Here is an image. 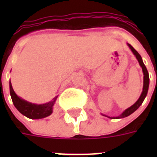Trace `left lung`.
<instances>
[{"instance_id":"left-lung-1","label":"left lung","mask_w":157,"mask_h":157,"mask_svg":"<svg viewBox=\"0 0 157 157\" xmlns=\"http://www.w3.org/2000/svg\"><path fill=\"white\" fill-rule=\"evenodd\" d=\"M129 45V49L132 50V52L133 54L135 55L136 57V59H138V61L139 63V65L141 66L142 69H143V72H144V87H143V92H142L141 95L139 97V98L138 99L136 103H134V105H132L131 107H129V108H127L126 110H124V112H122L121 114L120 115L119 117H107L106 115H103V116H105V117H108V118H111V119H120V118H124V117H126L129 115H131L133 112H134L136 111L139 107H140V105L143 103L144 102V98H146L147 96V91H148V87H149V75H148V71L147 70V67L146 66L144 65V62H143V59H142V57L140 56V54L139 53L137 52L136 50H134V47L132 46L131 45H129Z\"/></svg>"}]
</instances>
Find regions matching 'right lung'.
Listing matches in <instances>:
<instances>
[{
	"mask_svg": "<svg viewBox=\"0 0 157 157\" xmlns=\"http://www.w3.org/2000/svg\"><path fill=\"white\" fill-rule=\"evenodd\" d=\"M10 92L14 107L21 114L30 119H41L52 114L53 107L58 97L53 98L52 101L44 104H34L19 98L13 91L10 81Z\"/></svg>",
	"mask_w": 157,
	"mask_h": 157,
	"instance_id": "add662e5",
	"label": "right lung"
}]
</instances>
